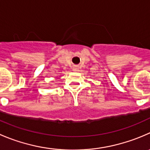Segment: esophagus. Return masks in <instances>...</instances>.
<instances>
[{"mask_svg":"<svg viewBox=\"0 0 150 150\" xmlns=\"http://www.w3.org/2000/svg\"><path fill=\"white\" fill-rule=\"evenodd\" d=\"M78 67H73V71H78Z\"/></svg>","mask_w":150,"mask_h":150,"instance_id":"esophagus-1","label":"esophagus"}]
</instances>
